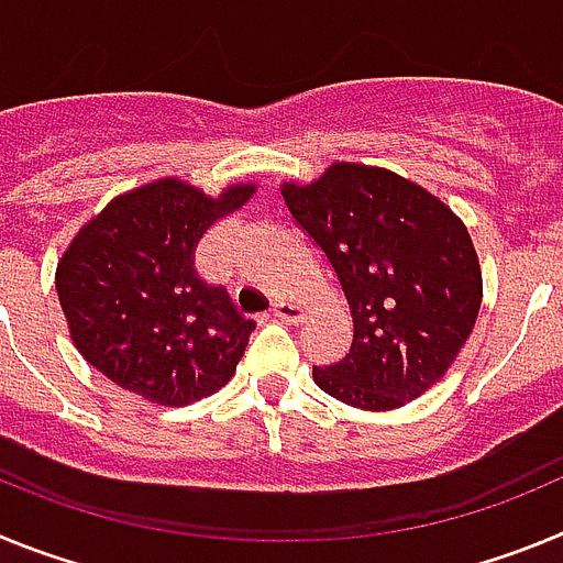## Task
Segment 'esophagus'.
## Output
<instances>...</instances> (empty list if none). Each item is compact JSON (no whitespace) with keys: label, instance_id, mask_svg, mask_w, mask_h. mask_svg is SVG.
<instances>
[{"label":"esophagus","instance_id":"obj_1","mask_svg":"<svg viewBox=\"0 0 563 563\" xmlns=\"http://www.w3.org/2000/svg\"><path fill=\"white\" fill-rule=\"evenodd\" d=\"M273 318H278V321H287V324H298V321H305V307L301 305H292V301H276V305L271 307Z\"/></svg>","mask_w":563,"mask_h":563}]
</instances>
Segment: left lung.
Listing matches in <instances>:
<instances>
[{
	"instance_id": "8db88e82",
	"label": "left lung",
	"mask_w": 563,
	"mask_h": 563,
	"mask_svg": "<svg viewBox=\"0 0 563 563\" xmlns=\"http://www.w3.org/2000/svg\"><path fill=\"white\" fill-rule=\"evenodd\" d=\"M324 253L352 316V346L312 380L335 400L389 411L440 380L476 324L482 273L449 206L386 168L335 163L282 188Z\"/></svg>"
}]
</instances>
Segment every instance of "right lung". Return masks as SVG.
Segmentation results:
<instances>
[{
    "label": "right lung",
    "mask_w": 563,
    "mask_h": 563,
    "mask_svg": "<svg viewBox=\"0 0 563 563\" xmlns=\"http://www.w3.org/2000/svg\"><path fill=\"white\" fill-rule=\"evenodd\" d=\"M253 191L231 186L211 200L168 177L123 194L78 231L56 290L89 366L157 406H186L231 380L256 324L197 276L194 251Z\"/></svg>",
    "instance_id": "obj_1"
}]
</instances>
